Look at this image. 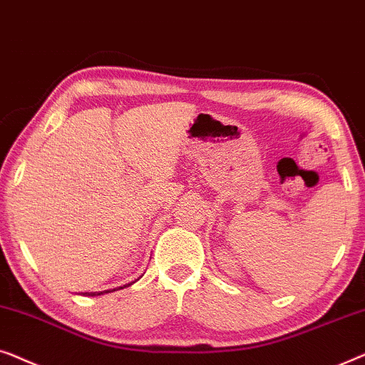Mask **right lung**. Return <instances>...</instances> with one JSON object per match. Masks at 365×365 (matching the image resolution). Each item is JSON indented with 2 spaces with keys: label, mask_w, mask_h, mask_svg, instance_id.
Segmentation results:
<instances>
[{
  "label": "right lung",
  "mask_w": 365,
  "mask_h": 365,
  "mask_svg": "<svg viewBox=\"0 0 365 365\" xmlns=\"http://www.w3.org/2000/svg\"><path fill=\"white\" fill-rule=\"evenodd\" d=\"M133 283H129V284H124L120 287H114V289H106V291H97V292H82V296H101V294H107V292H112V291H117V289H124V287L130 286Z\"/></svg>",
  "instance_id": "obj_1"
}]
</instances>
